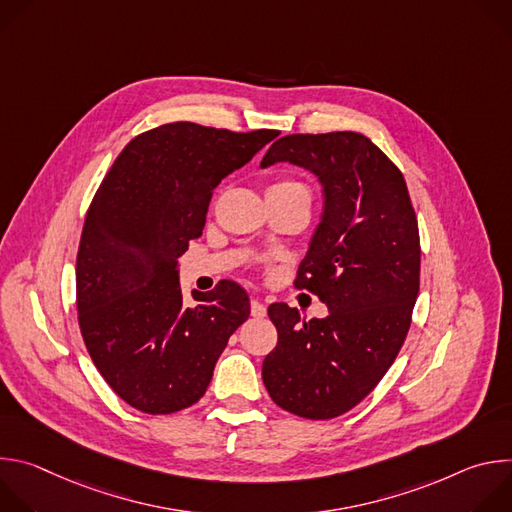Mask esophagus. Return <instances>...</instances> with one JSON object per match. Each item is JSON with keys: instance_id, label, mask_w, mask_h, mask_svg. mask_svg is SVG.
<instances>
[{"instance_id": "esophagus-1", "label": "esophagus", "mask_w": 512, "mask_h": 512, "mask_svg": "<svg viewBox=\"0 0 512 512\" xmlns=\"http://www.w3.org/2000/svg\"><path fill=\"white\" fill-rule=\"evenodd\" d=\"M267 314V308L263 306L261 300H251V316L253 318H265Z\"/></svg>"}]
</instances>
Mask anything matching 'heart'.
Returning a JSON list of instances; mask_svg holds the SVG:
<instances>
[{"mask_svg": "<svg viewBox=\"0 0 512 512\" xmlns=\"http://www.w3.org/2000/svg\"><path fill=\"white\" fill-rule=\"evenodd\" d=\"M269 190H275V192H298V194H308V188L300 182H294V180H285V182H277L273 184ZM310 196V194H308Z\"/></svg>", "mask_w": 512, "mask_h": 512, "instance_id": "obj_1", "label": "heart"}]
</instances>
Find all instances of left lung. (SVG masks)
<instances>
[{
	"label": "left lung",
	"instance_id": "1",
	"mask_svg": "<svg viewBox=\"0 0 512 512\" xmlns=\"http://www.w3.org/2000/svg\"><path fill=\"white\" fill-rule=\"evenodd\" d=\"M289 162L322 186V214L298 287L326 304L302 322L298 308L271 304L277 346L263 383L285 411L332 419L367 397L397 358L419 291V233L407 184L377 145L354 131L285 135L261 168Z\"/></svg>",
	"mask_w": 512,
	"mask_h": 512
}]
</instances>
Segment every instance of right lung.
<instances>
[{"label":"right lung","instance_id":"obj_1","mask_svg":"<svg viewBox=\"0 0 512 512\" xmlns=\"http://www.w3.org/2000/svg\"><path fill=\"white\" fill-rule=\"evenodd\" d=\"M275 137L168 123L131 139L103 178L77 255V310L97 371L131 407L168 415L194 405L249 318L233 281L192 289L186 306L178 257L202 235L212 190Z\"/></svg>","mask_w":512,"mask_h":512}]
</instances>
